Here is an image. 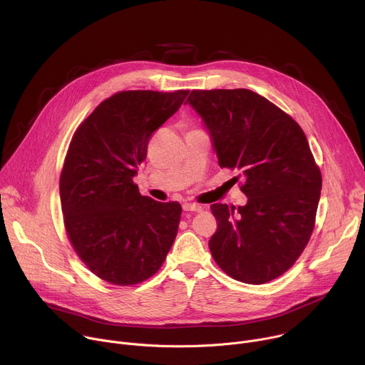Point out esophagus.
<instances>
[{
	"label": "esophagus",
	"instance_id": "obj_1",
	"mask_svg": "<svg viewBox=\"0 0 365 365\" xmlns=\"http://www.w3.org/2000/svg\"><path fill=\"white\" fill-rule=\"evenodd\" d=\"M182 207H183V211H186V212H189V211H193V212L202 211V206H200V205L192 203V202H185V203L182 205Z\"/></svg>",
	"mask_w": 365,
	"mask_h": 365
}]
</instances>
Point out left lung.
Masks as SVG:
<instances>
[{
    "instance_id": "left-lung-1",
    "label": "left lung",
    "mask_w": 365,
    "mask_h": 365,
    "mask_svg": "<svg viewBox=\"0 0 365 365\" xmlns=\"http://www.w3.org/2000/svg\"><path fill=\"white\" fill-rule=\"evenodd\" d=\"M186 103L210 131L221 168L238 172L244 206L214 203L210 240L217 264L232 279L263 284L287 272L309 242L322 189L300 125L250 89H195Z\"/></svg>"
}]
</instances>
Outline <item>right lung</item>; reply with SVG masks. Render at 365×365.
I'll list each match as a JSON object with an SVG mask.
<instances>
[{
  "instance_id": "add662e5",
  "label": "right lung",
  "mask_w": 365,
  "mask_h": 365,
  "mask_svg": "<svg viewBox=\"0 0 365 365\" xmlns=\"http://www.w3.org/2000/svg\"><path fill=\"white\" fill-rule=\"evenodd\" d=\"M189 91H123L102 101L72 137L61 173L69 241L86 267L108 283L137 284L162 267L182 206L141 196L134 183L151 134Z\"/></svg>"
}]
</instances>
